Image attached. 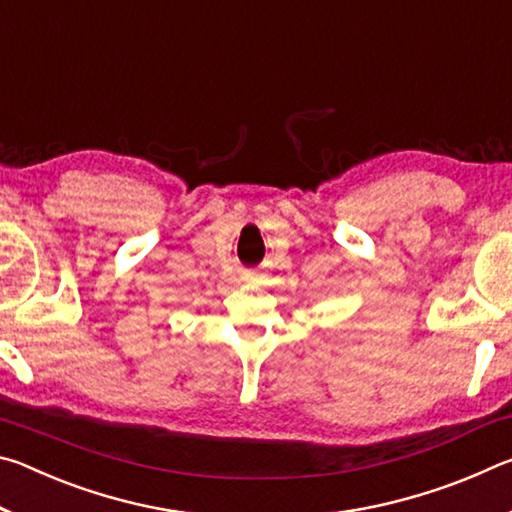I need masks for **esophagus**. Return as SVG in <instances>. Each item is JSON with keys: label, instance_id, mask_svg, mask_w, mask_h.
Returning a JSON list of instances; mask_svg holds the SVG:
<instances>
[{"label": "esophagus", "instance_id": "esophagus-1", "mask_svg": "<svg viewBox=\"0 0 512 512\" xmlns=\"http://www.w3.org/2000/svg\"><path fill=\"white\" fill-rule=\"evenodd\" d=\"M248 277H253V275H248Z\"/></svg>", "mask_w": 512, "mask_h": 512}]
</instances>
